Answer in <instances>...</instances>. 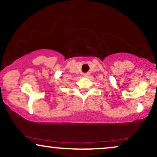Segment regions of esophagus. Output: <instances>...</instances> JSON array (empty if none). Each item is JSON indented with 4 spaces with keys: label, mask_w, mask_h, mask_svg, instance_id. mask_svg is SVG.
Masks as SVG:
<instances>
[{
    "label": "esophagus",
    "mask_w": 157,
    "mask_h": 157,
    "mask_svg": "<svg viewBox=\"0 0 157 157\" xmlns=\"http://www.w3.org/2000/svg\"><path fill=\"white\" fill-rule=\"evenodd\" d=\"M83 76H84L85 77H88V76H89V73H88V72H87V73H85V74L83 75Z\"/></svg>",
    "instance_id": "34e87169"
}]
</instances>
